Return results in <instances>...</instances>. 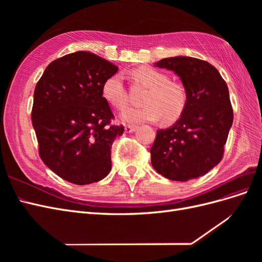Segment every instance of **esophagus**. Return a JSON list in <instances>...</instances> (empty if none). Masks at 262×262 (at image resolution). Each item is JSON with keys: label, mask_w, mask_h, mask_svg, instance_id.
Instances as JSON below:
<instances>
[{"label": "esophagus", "mask_w": 262, "mask_h": 262, "mask_svg": "<svg viewBox=\"0 0 262 262\" xmlns=\"http://www.w3.org/2000/svg\"><path fill=\"white\" fill-rule=\"evenodd\" d=\"M137 129H138L137 125H125L124 131H125L126 133H132V132L136 131Z\"/></svg>", "instance_id": "34e87169"}]
</instances>
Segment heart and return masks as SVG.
<instances>
[{"mask_svg": "<svg viewBox=\"0 0 262 262\" xmlns=\"http://www.w3.org/2000/svg\"><path fill=\"white\" fill-rule=\"evenodd\" d=\"M138 80L149 87L144 96V106L128 107L121 113V119L128 123L154 122L163 118L165 122H172L184 113L187 96L182 87L171 83L169 77L152 68H141L134 73ZM102 95L108 102L117 108L126 104V90L121 74L106 78L101 87Z\"/></svg>", "mask_w": 262, "mask_h": 262, "instance_id": "b5f03b06", "label": "heart"}]
</instances>
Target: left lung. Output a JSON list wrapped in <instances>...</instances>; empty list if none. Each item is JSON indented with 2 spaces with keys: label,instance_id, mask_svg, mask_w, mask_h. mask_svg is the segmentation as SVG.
Returning a JSON list of instances; mask_svg holds the SVG:
<instances>
[{
  "label": "left lung",
  "instance_id": "left-lung-1",
  "mask_svg": "<svg viewBox=\"0 0 262 262\" xmlns=\"http://www.w3.org/2000/svg\"><path fill=\"white\" fill-rule=\"evenodd\" d=\"M154 66L180 78L187 102L175 123L157 130L150 148L153 168L175 181L203 176L221 162L233 124L227 85L215 68L196 58L178 55Z\"/></svg>",
  "mask_w": 262,
  "mask_h": 262
}]
</instances>
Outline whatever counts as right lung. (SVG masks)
<instances>
[{"mask_svg": "<svg viewBox=\"0 0 262 262\" xmlns=\"http://www.w3.org/2000/svg\"><path fill=\"white\" fill-rule=\"evenodd\" d=\"M118 67L89 51L70 53L46 68L34 93L31 121L42 162L75 185L104 179L112 169V149L123 125L102 97L106 78Z\"/></svg>", "mask_w": 262, "mask_h": 262, "instance_id": "right-lung-1", "label": "right lung"}]
</instances>
